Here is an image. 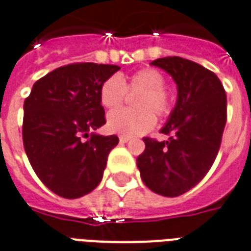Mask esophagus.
I'll list each match as a JSON object with an SVG mask.
<instances>
[{
  "mask_svg": "<svg viewBox=\"0 0 251 251\" xmlns=\"http://www.w3.org/2000/svg\"><path fill=\"white\" fill-rule=\"evenodd\" d=\"M127 141H130V137H127V135H120L121 144H126Z\"/></svg>",
  "mask_w": 251,
  "mask_h": 251,
  "instance_id": "esophagus-1",
  "label": "esophagus"
}]
</instances>
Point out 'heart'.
<instances>
[{
  "label": "heart",
  "mask_w": 251,
  "mask_h": 251,
  "mask_svg": "<svg viewBox=\"0 0 251 251\" xmlns=\"http://www.w3.org/2000/svg\"><path fill=\"white\" fill-rule=\"evenodd\" d=\"M165 77L153 68L137 70L126 78L110 75L100 88L102 106L114 110L124 105L127 93H140L134 100L137 110L111 111L107 117V129L122 135H141L151 130L158 118L168 117L173 109V98L165 89Z\"/></svg>",
  "instance_id": "heart-1"
}]
</instances>
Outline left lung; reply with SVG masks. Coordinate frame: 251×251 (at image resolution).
<instances>
[{"instance_id":"1","label":"left lung","mask_w":251,"mask_h":251,"mask_svg":"<svg viewBox=\"0 0 251 251\" xmlns=\"http://www.w3.org/2000/svg\"><path fill=\"white\" fill-rule=\"evenodd\" d=\"M166 70L177 83V105L161 133L168 141L145 137L137 166L150 190L178 197L202 181L220 150L226 125V93L211 70L181 57L151 62Z\"/></svg>"}]
</instances>
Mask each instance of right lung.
Wrapping results in <instances>:
<instances>
[{"label":"right lung","instance_id":"right-lung-1","mask_svg":"<svg viewBox=\"0 0 251 251\" xmlns=\"http://www.w3.org/2000/svg\"><path fill=\"white\" fill-rule=\"evenodd\" d=\"M117 70V65H65L38 79L24 102V148L37 177L57 196L79 198L101 182L120 140L89 131L106 124L100 88Z\"/></svg>","mask_w":251,"mask_h":251}]
</instances>
